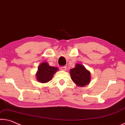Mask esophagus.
I'll return each mask as SVG.
<instances>
[{
  "instance_id": "1",
  "label": "esophagus",
  "mask_w": 125,
  "mask_h": 125,
  "mask_svg": "<svg viewBox=\"0 0 125 125\" xmlns=\"http://www.w3.org/2000/svg\"><path fill=\"white\" fill-rule=\"evenodd\" d=\"M60 69L62 71H66V66H61L60 67Z\"/></svg>"
}]
</instances>
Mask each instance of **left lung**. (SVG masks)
I'll list each match as a JSON object with an SVG mask.
<instances>
[{
  "instance_id": "8db88e82",
  "label": "left lung",
  "mask_w": 125,
  "mask_h": 125,
  "mask_svg": "<svg viewBox=\"0 0 125 125\" xmlns=\"http://www.w3.org/2000/svg\"><path fill=\"white\" fill-rule=\"evenodd\" d=\"M71 78L75 84L80 87H84L90 83V73L83 65L76 64L74 68L70 70Z\"/></svg>"
}]
</instances>
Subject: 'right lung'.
<instances>
[{"mask_svg": "<svg viewBox=\"0 0 125 125\" xmlns=\"http://www.w3.org/2000/svg\"><path fill=\"white\" fill-rule=\"evenodd\" d=\"M58 70L57 67L50 66L48 62H42L38 67V71L36 73V79L40 83H48L52 80L54 73Z\"/></svg>", "mask_w": 125, "mask_h": 125, "instance_id": "add662e5", "label": "right lung"}]
</instances>
